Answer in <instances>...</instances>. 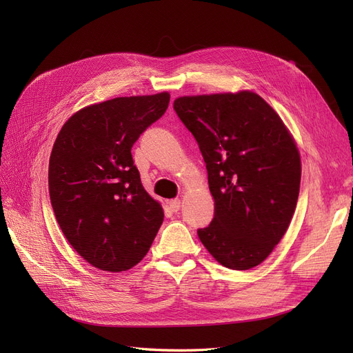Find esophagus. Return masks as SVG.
I'll return each mask as SVG.
<instances>
[{"mask_svg": "<svg viewBox=\"0 0 353 353\" xmlns=\"http://www.w3.org/2000/svg\"><path fill=\"white\" fill-rule=\"evenodd\" d=\"M168 206L172 212H178L181 208V200L179 199H174V200H169L168 201Z\"/></svg>", "mask_w": 353, "mask_h": 353, "instance_id": "34e87169", "label": "esophagus"}]
</instances>
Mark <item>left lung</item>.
<instances>
[{"instance_id": "obj_1", "label": "left lung", "mask_w": 353, "mask_h": 353, "mask_svg": "<svg viewBox=\"0 0 353 353\" xmlns=\"http://www.w3.org/2000/svg\"><path fill=\"white\" fill-rule=\"evenodd\" d=\"M208 169L215 216L199 239L221 265L250 270L285 234L299 197L302 165L281 117L252 91L174 101Z\"/></svg>"}]
</instances>
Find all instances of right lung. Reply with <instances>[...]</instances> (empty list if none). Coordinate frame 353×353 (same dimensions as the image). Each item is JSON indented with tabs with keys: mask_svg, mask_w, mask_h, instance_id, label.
Instances as JSON below:
<instances>
[{
	"mask_svg": "<svg viewBox=\"0 0 353 353\" xmlns=\"http://www.w3.org/2000/svg\"><path fill=\"white\" fill-rule=\"evenodd\" d=\"M169 99L160 92L91 104L63 125L52 145L48 191L56 219L72 248L101 271L131 270L163 222L131 148Z\"/></svg>",
	"mask_w": 353,
	"mask_h": 353,
	"instance_id": "add662e5",
	"label": "right lung"
}]
</instances>
